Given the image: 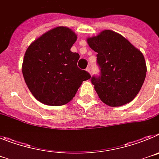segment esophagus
<instances>
[{
  "label": "esophagus",
  "instance_id": "obj_1",
  "mask_svg": "<svg viewBox=\"0 0 159 159\" xmlns=\"http://www.w3.org/2000/svg\"><path fill=\"white\" fill-rule=\"evenodd\" d=\"M86 71H88V72L91 73V68H90L89 67H87V68H86Z\"/></svg>",
  "mask_w": 159,
  "mask_h": 159
}]
</instances>
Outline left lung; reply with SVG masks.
Returning <instances> with one entry per match:
<instances>
[{
	"label": "left lung",
	"instance_id": "left-lung-1",
	"mask_svg": "<svg viewBox=\"0 0 159 159\" xmlns=\"http://www.w3.org/2000/svg\"><path fill=\"white\" fill-rule=\"evenodd\" d=\"M87 41L97 52L100 75H94L91 81L99 99L110 107L123 106L133 100L147 75L143 53L111 30L102 31Z\"/></svg>",
	"mask_w": 159,
	"mask_h": 159
}]
</instances>
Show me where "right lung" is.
I'll list each match as a JSON object with an SVG mask.
<instances>
[{
  "instance_id": "right-lung-1",
  "label": "right lung",
  "mask_w": 159,
  "mask_h": 159,
  "mask_svg": "<svg viewBox=\"0 0 159 159\" xmlns=\"http://www.w3.org/2000/svg\"><path fill=\"white\" fill-rule=\"evenodd\" d=\"M77 36L67 27L49 30L31 43L22 64L25 81L42 103L61 106L73 99L89 73L77 67L80 55L71 52Z\"/></svg>"
}]
</instances>
